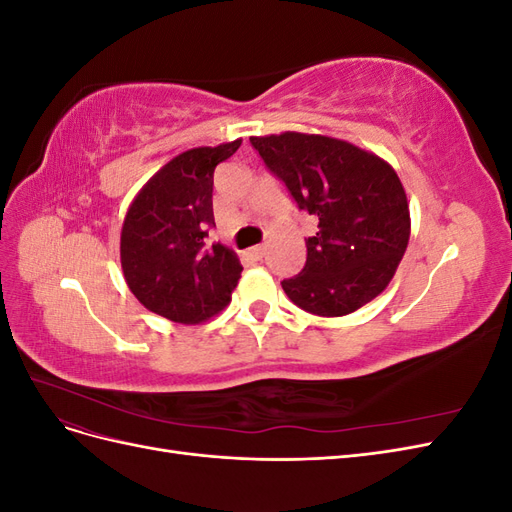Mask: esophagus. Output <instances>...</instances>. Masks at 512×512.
Instances as JSON below:
<instances>
[{"label":"esophagus","instance_id":"esophagus-1","mask_svg":"<svg viewBox=\"0 0 512 512\" xmlns=\"http://www.w3.org/2000/svg\"><path fill=\"white\" fill-rule=\"evenodd\" d=\"M247 254H250L254 260H262V256H265V245H254Z\"/></svg>","mask_w":512,"mask_h":512}]
</instances>
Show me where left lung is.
I'll list each match as a JSON object with an SVG mask.
<instances>
[{"mask_svg": "<svg viewBox=\"0 0 512 512\" xmlns=\"http://www.w3.org/2000/svg\"><path fill=\"white\" fill-rule=\"evenodd\" d=\"M252 147L301 211L318 220L299 275L282 282L309 314L356 312L389 286L410 239L408 198L374 153L318 134L252 136Z\"/></svg>", "mask_w": 512, "mask_h": 512, "instance_id": "left-lung-1", "label": "left lung"}]
</instances>
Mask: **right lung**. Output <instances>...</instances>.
I'll return each instance as SVG.
<instances>
[{
	"mask_svg": "<svg viewBox=\"0 0 512 512\" xmlns=\"http://www.w3.org/2000/svg\"><path fill=\"white\" fill-rule=\"evenodd\" d=\"M241 147L232 141L179 153L138 192L121 228V269L149 312L198 324L228 305L241 277L237 254L209 241L213 173Z\"/></svg>",
	"mask_w": 512,
	"mask_h": 512,
	"instance_id": "1",
	"label": "right lung"
}]
</instances>
